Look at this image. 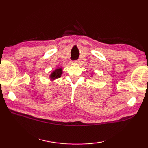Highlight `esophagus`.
I'll list each match as a JSON object with an SVG mask.
<instances>
[{
    "label": "esophagus",
    "instance_id": "esophagus-1",
    "mask_svg": "<svg viewBox=\"0 0 148 148\" xmlns=\"http://www.w3.org/2000/svg\"><path fill=\"white\" fill-rule=\"evenodd\" d=\"M79 62V61H78V60H76V61H73L74 63H75V64H78Z\"/></svg>",
    "mask_w": 148,
    "mask_h": 148
}]
</instances>
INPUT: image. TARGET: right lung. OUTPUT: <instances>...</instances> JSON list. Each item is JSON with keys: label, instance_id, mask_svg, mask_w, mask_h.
<instances>
[{"label": "right lung", "instance_id": "add662e5", "mask_svg": "<svg viewBox=\"0 0 148 148\" xmlns=\"http://www.w3.org/2000/svg\"><path fill=\"white\" fill-rule=\"evenodd\" d=\"M62 73V68H59L55 70L53 72L50 74L49 77L51 80H55L57 78H59L61 77V74Z\"/></svg>", "mask_w": 148, "mask_h": 148}]
</instances>
